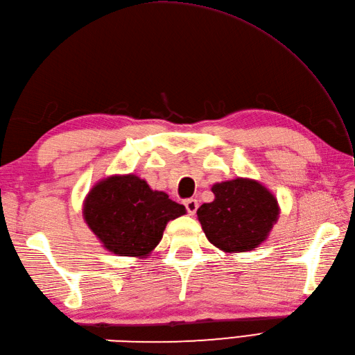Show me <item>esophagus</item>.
I'll return each mask as SVG.
<instances>
[{
	"label": "esophagus",
	"mask_w": 355,
	"mask_h": 355,
	"mask_svg": "<svg viewBox=\"0 0 355 355\" xmlns=\"http://www.w3.org/2000/svg\"><path fill=\"white\" fill-rule=\"evenodd\" d=\"M184 206H186L187 214L195 215V212H197V209H198V201L195 198H189V200L184 201Z\"/></svg>",
	"instance_id": "obj_1"
}]
</instances>
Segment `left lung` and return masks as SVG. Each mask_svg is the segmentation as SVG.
I'll return each mask as SVG.
<instances>
[{"label": "left lung", "mask_w": 355, "mask_h": 355, "mask_svg": "<svg viewBox=\"0 0 355 355\" xmlns=\"http://www.w3.org/2000/svg\"><path fill=\"white\" fill-rule=\"evenodd\" d=\"M215 200L198 210L207 239L224 252H248L266 241L277 220V200L253 180L214 184Z\"/></svg>", "instance_id": "obj_1"}]
</instances>
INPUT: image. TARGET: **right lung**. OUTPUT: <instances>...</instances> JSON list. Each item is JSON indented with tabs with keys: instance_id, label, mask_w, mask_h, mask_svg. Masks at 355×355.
<instances>
[{
	"instance_id": "1",
	"label": "right lung",
	"mask_w": 355,
	"mask_h": 355,
	"mask_svg": "<svg viewBox=\"0 0 355 355\" xmlns=\"http://www.w3.org/2000/svg\"><path fill=\"white\" fill-rule=\"evenodd\" d=\"M184 214L183 205L132 173L102 180L84 205L88 227L119 256H146L162 241L168 221Z\"/></svg>"
}]
</instances>
